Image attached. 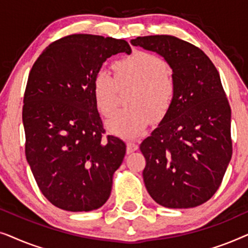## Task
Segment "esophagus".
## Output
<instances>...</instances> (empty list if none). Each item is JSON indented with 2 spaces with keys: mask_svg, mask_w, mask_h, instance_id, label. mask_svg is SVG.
<instances>
[{
  "mask_svg": "<svg viewBox=\"0 0 248 248\" xmlns=\"http://www.w3.org/2000/svg\"><path fill=\"white\" fill-rule=\"evenodd\" d=\"M139 149V145L133 141H128L126 143V151L127 154H132V152L137 151Z\"/></svg>",
  "mask_w": 248,
  "mask_h": 248,
  "instance_id": "34e87169",
  "label": "esophagus"
}]
</instances>
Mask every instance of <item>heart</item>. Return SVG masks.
<instances>
[{
    "label": "heart",
    "mask_w": 248,
    "mask_h": 248,
    "mask_svg": "<svg viewBox=\"0 0 248 248\" xmlns=\"http://www.w3.org/2000/svg\"><path fill=\"white\" fill-rule=\"evenodd\" d=\"M115 77L99 70L91 82V93L99 113L109 117L117 108V84L134 83L130 107L117 111L107 127L118 137L133 139L141 135L152 118L161 120L168 114L175 98V81L167 63L155 54L137 50L114 64Z\"/></svg>",
    "instance_id": "1"
}]
</instances>
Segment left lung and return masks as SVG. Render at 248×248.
<instances>
[{
  "label": "left lung",
  "instance_id": "obj_1",
  "mask_svg": "<svg viewBox=\"0 0 248 248\" xmlns=\"http://www.w3.org/2000/svg\"><path fill=\"white\" fill-rule=\"evenodd\" d=\"M131 44L164 57L176 87L168 114L140 145L147 191L166 208L201 205L219 188L232 155V109L218 70L177 37H138Z\"/></svg>",
  "mask_w": 248,
  "mask_h": 248
}]
</instances>
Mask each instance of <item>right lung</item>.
Here are the masks:
<instances>
[{"label":"right lung","instance_id":"add662e5","mask_svg":"<svg viewBox=\"0 0 248 248\" xmlns=\"http://www.w3.org/2000/svg\"><path fill=\"white\" fill-rule=\"evenodd\" d=\"M131 54L123 39L71 35L50 44L30 71L23 96L26 158L43 195L57 208L91 211L109 198L126 145L108 135L91 82L108 57Z\"/></svg>","mask_w":248,"mask_h":248}]
</instances>
